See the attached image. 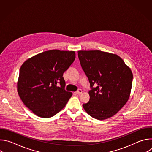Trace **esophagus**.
Returning a JSON list of instances; mask_svg holds the SVG:
<instances>
[{
    "mask_svg": "<svg viewBox=\"0 0 152 152\" xmlns=\"http://www.w3.org/2000/svg\"><path fill=\"white\" fill-rule=\"evenodd\" d=\"M82 93V90H79L78 91H76V93H77V94H80Z\"/></svg>",
    "mask_w": 152,
    "mask_h": 152,
    "instance_id": "obj_1",
    "label": "esophagus"
}]
</instances>
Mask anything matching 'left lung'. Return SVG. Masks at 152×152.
<instances>
[{"instance_id":"1","label":"left lung","mask_w":152,"mask_h":152,"mask_svg":"<svg viewBox=\"0 0 152 152\" xmlns=\"http://www.w3.org/2000/svg\"><path fill=\"white\" fill-rule=\"evenodd\" d=\"M78 57L92 88L90 100L83 104L92 117L103 120L116 114L131 94L133 75L117 55L100 50H79ZM95 84L96 87L93 88Z\"/></svg>"}]
</instances>
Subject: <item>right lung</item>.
I'll return each mask as SVG.
<instances>
[{
    "label": "right lung",
    "instance_id": "add662e5",
    "mask_svg": "<svg viewBox=\"0 0 152 152\" xmlns=\"http://www.w3.org/2000/svg\"><path fill=\"white\" fill-rule=\"evenodd\" d=\"M75 51L50 50L24 62L20 69L17 92L25 105L36 115L49 118L66 106L72 93L64 90L62 77L75 59ZM59 83L61 87L56 85Z\"/></svg>",
    "mask_w": 152,
    "mask_h": 152
}]
</instances>
